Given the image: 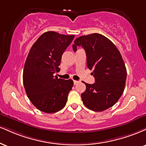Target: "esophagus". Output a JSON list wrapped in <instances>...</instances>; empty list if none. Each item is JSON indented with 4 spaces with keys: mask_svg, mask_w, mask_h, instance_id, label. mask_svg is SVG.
<instances>
[{
    "mask_svg": "<svg viewBox=\"0 0 146 146\" xmlns=\"http://www.w3.org/2000/svg\"><path fill=\"white\" fill-rule=\"evenodd\" d=\"M73 83H74V84L75 85H76L77 84H78L79 83V81H76V80H74L73 81Z\"/></svg>",
    "mask_w": 146,
    "mask_h": 146,
    "instance_id": "34e87169",
    "label": "esophagus"
}]
</instances>
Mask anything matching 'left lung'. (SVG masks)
<instances>
[{
	"label": "left lung",
	"mask_w": 146,
	"mask_h": 146,
	"mask_svg": "<svg viewBox=\"0 0 146 146\" xmlns=\"http://www.w3.org/2000/svg\"><path fill=\"white\" fill-rule=\"evenodd\" d=\"M77 46L85 50L87 66L95 79L92 84L84 82L86 89L81 94L82 101L92 111H104L115 104L124 92L127 73L122 56L109 38L99 33L77 38L74 52Z\"/></svg>",
	"instance_id": "obj_1"
}]
</instances>
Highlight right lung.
<instances>
[{"mask_svg":"<svg viewBox=\"0 0 146 146\" xmlns=\"http://www.w3.org/2000/svg\"><path fill=\"white\" fill-rule=\"evenodd\" d=\"M75 35L48 31L39 36L30 50L23 71V83L31 103L40 111L55 113L65 106L72 80L54 76L60 71L61 58Z\"/></svg>","mask_w":146,"mask_h":146,"instance_id":"obj_1","label":"right lung"}]
</instances>
